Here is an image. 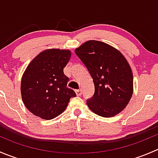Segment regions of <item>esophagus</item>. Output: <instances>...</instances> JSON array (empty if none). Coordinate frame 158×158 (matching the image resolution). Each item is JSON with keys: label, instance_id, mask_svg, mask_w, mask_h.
<instances>
[{"label": "esophagus", "instance_id": "obj_1", "mask_svg": "<svg viewBox=\"0 0 158 158\" xmlns=\"http://www.w3.org/2000/svg\"><path fill=\"white\" fill-rule=\"evenodd\" d=\"M75 92H76V94L77 96H80L82 93V89H76V90H75Z\"/></svg>", "mask_w": 158, "mask_h": 158}]
</instances>
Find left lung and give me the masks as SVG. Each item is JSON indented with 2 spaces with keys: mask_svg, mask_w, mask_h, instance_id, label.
I'll use <instances>...</instances> for the list:
<instances>
[{
  "mask_svg": "<svg viewBox=\"0 0 158 158\" xmlns=\"http://www.w3.org/2000/svg\"><path fill=\"white\" fill-rule=\"evenodd\" d=\"M93 79L95 93L87 100L91 111L105 118L120 113L133 94V74L122 52L104 42L89 40L75 49Z\"/></svg>",
  "mask_w": 158,
  "mask_h": 158,
  "instance_id": "obj_1",
  "label": "left lung"
}]
</instances>
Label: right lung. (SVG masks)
I'll return each instance as SVG.
<instances>
[{"label":"right lung","mask_w":158,"mask_h":158,"mask_svg":"<svg viewBox=\"0 0 158 158\" xmlns=\"http://www.w3.org/2000/svg\"><path fill=\"white\" fill-rule=\"evenodd\" d=\"M71 57L69 49H49L38 54L30 63L21 79L23 102L31 113L50 120L65 111L72 97L69 78L63 69Z\"/></svg>","instance_id":"obj_1"}]
</instances>
